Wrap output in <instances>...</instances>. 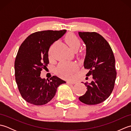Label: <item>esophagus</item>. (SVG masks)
Here are the masks:
<instances>
[{"label":"esophagus","mask_w":131,"mask_h":131,"mask_svg":"<svg viewBox=\"0 0 131 131\" xmlns=\"http://www.w3.org/2000/svg\"><path fill=\"white\" fill-rule=\"evenodd\" d=\"M76 82H67V84H75Z\"/></svg>","instance_id":"1"}]
</instances>
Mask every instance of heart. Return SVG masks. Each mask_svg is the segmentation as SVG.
Returning <instances> with one entry per match:
<instances>
[{"label":"heart","instance_id":"heart-1","mask_svg":"<svg viewBox=\"0 0 131 131\" xmlns=\"http://www.w3.org/2000/svg\"><path fill=\"white\" fill-rule=\"evenodd\" d=\"M65 41L69 47L74 51H77L79 49L81 42L77 36L72 32H69L66 35ZM78 69V66L75 63L67 61L60 62L57 68V71L63 78L70 79L74 76Z\"/></svg>","mask_w":131,"mask_h":131}]
</instances>
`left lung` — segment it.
Listing matches in <instances>:
<instances>
[{
    "label": "left lung",
    "instance_id": "obj_1",
    "mask_svg": "<svg viewBox=\"0 0 131 131\" xmlns=\"http://www.w3.org/2000/svg\"><path fill=\"white\" fill-rule=\"evenodd\" d=\"M87 47L84 68L86 76H92L90 83H85L87 92L79 99L87 105L105 101L113 92L116 77L115 57L106 40L96 32H79Z\"/></svg>",
    "mask_w": 131,
    "mask_h": 131
}]
</instances>
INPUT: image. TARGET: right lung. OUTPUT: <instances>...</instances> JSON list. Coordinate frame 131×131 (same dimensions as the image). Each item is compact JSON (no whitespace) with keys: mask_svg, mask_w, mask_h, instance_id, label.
<instances>
[{"mask_svg":"<svg viewBox=\"0 0 131 131\" xmlns=\"http://www.w3.org/2000/svg\"><path fill=\"white\" fill-rule=\"evenodd\" d=\"M66 31L35 32L27 37L19 47L15 62V79L21 96L30 104H46L53 98L58 86L66 83L56 76L49 79L40 78L41 70L47 69L49 63L50 47Z\"/></svg>","mask_w":131,"mask_h":131,"instance_id":"add662e5","label":"right lung"}]
</instances>
